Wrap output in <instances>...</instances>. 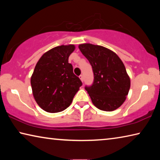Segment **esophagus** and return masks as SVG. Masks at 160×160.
<instances>
[{"label": "esophagus", "mask_w": 160, "mask_h": 160, "mask_svg": "<svg viewBox=\"0 0 160 160\" xmlns=\"http://www.w3.org/2000/svg\"><path fill=\"white\" fill-rule=\"evenodd\" d=\"M80 79L81 80V81H82V82H83V81H84V77H83L82 75H80Z\"/></svg>", "instance_id": "obj_1"}]
</instances>
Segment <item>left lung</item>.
I'll list each match as a JSON object with an SVG mask.
<instances>
[{"instance_id":"8db88e82","label":"left lung","mask_w":160,"mask_h":160,"mask_svg":"<svg viewBox=\"0 0 160 160\" xmlns=\"http://www.w3.org/2000/svg\"><path fill=\"white\" fill-rule=\"evenodd\" d=\"M78 47L92 68L94 82L85 90L93 104L105 112L118 109L125 102L131 87L122 61L116 53L102 46L82 44Z\"/></svg>"}]
</instances>
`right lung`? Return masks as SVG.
I'll use <instances>...</instances> for the list:
<instances>
[{
    "instance_id": "add662e5",
    "label": "right lung",
    "mask_w": 160,
    "mask_h": 160,
    "mask_svg": "<svg viewBox=\"0 0 160 160\" xmlns=\"http://www.w3.org/2000/svg\"><path fill=\"white\" fill-rule=\"evenodd\" d=\"M73 44L61 45L43 54L31 77L32 94L45 112L57 113L68 107L82 82L68 63Z\"/></svg>"
}]
</instances>
